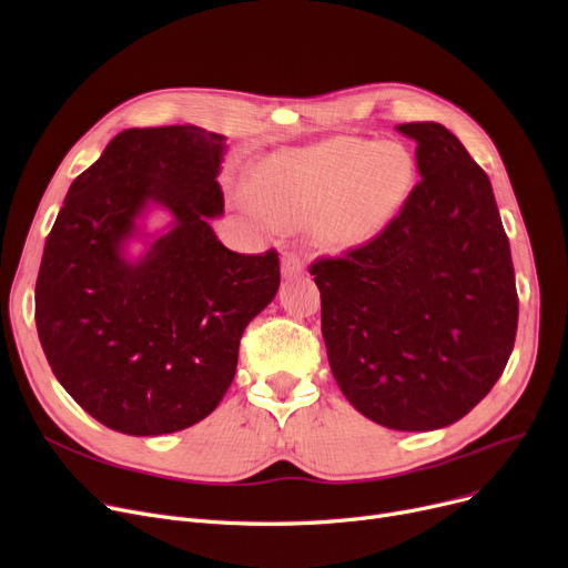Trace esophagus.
Here are the masks:
<instances>
[{
  "label": "esophagus",
  "instance_id": "obj_1",
  "mask_svg": "<svg viewBox=\"0 0 568 568\" xmlns=\"http://www.w3.org/2000/svg\"><path fill=\"white\" fill-rule=\"evenodd\" d=\"M303 258L295 254V252H284L282 256V273L288 277V275H295V273H303Z\"/></svg>",
  "mask_w": 568,
  "mask_h": 568
}]
</instances>
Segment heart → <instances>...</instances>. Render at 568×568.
I'll use <instances>...</instances> for the list:
<instances>
[{"label": "heart", "mask_w": 568, "mask_h": 568, "mask_svg": "<svg viewBox=\"0 0 568 568\" xmlns=\"http://www.w3.org/2000/svg\"><path fill=\"white\" fill-rule=\"evenodd\" d=\"M414 173V156L399 143L335 139L265 159L254 173V194L277 222H312L321 245L354 250L390 224Z\"/></svg>", "instance_id": "1"}]
</instances>
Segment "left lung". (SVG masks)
<instances>
[{"label": "left lung", "instance_id": "1", "mask_svg": "<svg viewBox=\"0 0 568 568\" xmlns=\"http://www.w3.org/2000/svg\"><path fill=\"white\" fill-rule=\"evenodd\" d=\"M420 180L372 242L310 265L337 386L369 420L425 432L467 416L501 376L518 331L516 273L493 184L437 122Z\"/></svg>", "mask_w": 568, "mask_h": 568}]
</instances>
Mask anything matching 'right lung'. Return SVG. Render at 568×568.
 <instances>
[{
    "mask_svg": "<svg viewBox=\"0 0 568 568\" xmlns=\"http://www.w3.org/2000/svg\"><path fill=\"white\" fill-rule=\"evenodd\" d=\"M224 136L194 124L126 129L69 186L37 277V331L52 374L92 418L133 437L210 416L240 337L275 298L280 254H237L224 212ZM176 217L139 263L119 247L150 201Z\"/></svg>",
    "mask_w": 568,
    "mask_h": 568,
    "instance_id": "obj_1",
    "label": "right lung"
}]
</instances>
